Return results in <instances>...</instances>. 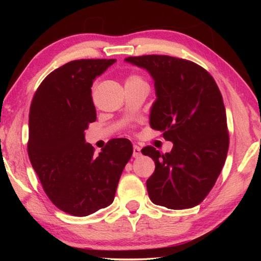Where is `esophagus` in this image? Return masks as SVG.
Instances as JSON below:
<instances>
[{
    "instance_id": "1",
    "label": "esophagus",
    "mask_w": 261,
    "mask_h": 261,
    "mask_svg": "<svg viewBox=\"0 0 261 261\" xmlns=\"http://www.w3.org/2000/svg\"><path fill=\"white\" fill-rule=\"evenodd\" d=\"M134 158H139L141 156V148L138 146H134V153H132Z\"/></svg>"
}]
</instances>
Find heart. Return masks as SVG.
I'll return each mask as SVG.
<instances>
[{"label":"heart","instance_id":"1","mask_svg":"<svg viewBox=\"0 0 261 261\" xmlns=\"http://www.w3.org/2000/svg\"><path fill=\"white\" fill-rule=\"evenodd\" d=\"M139 82H143L139 76L137 75H131L127 77V79L125 80V84H131V83H139Z\"/></svg>","mask_w":261,"mask_h":261}]
</instances>
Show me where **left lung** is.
Here are the masks:
<instances>
[{"label":"left lung","mask_w":261,"mask_h":261,"mask_svg":"<svg viewBox=\"0 0 261 261\" xmlns=\"http://www.w3.org/2000/svg\"><path fill=\"white\" fill-rule=\"evenodd\" d=\"M124 60L152 77L157 98L150 110V126L174 143L166 153L149 146L141 150L156 165L147 180L149 197L171 210L196 206L214 186L229 149L219 87L206 70L190 60L162 55Z\"/></svg>","instance_id":"left-lung-1"}]
</instances>
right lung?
Masks as SVG:
<instances>
[{"instance_id":"obj_1","label":"right lung","mask_w":261,"mask_h":261,"mask_svg":"<svg viewBox=\"0 0 261 261\" xmlns=\"http://www.w3.org/2000/svg\"><path fill=\"white\" fill-rule=\"evenodd\" d=\"M116 59H80L51 71L33 96L28 154L50 201L64 212L87 216L113 202L119 179L134 148L121 138L98 154L85 141L96 120L94 80Z\"/></svg>"}]
</instances>
